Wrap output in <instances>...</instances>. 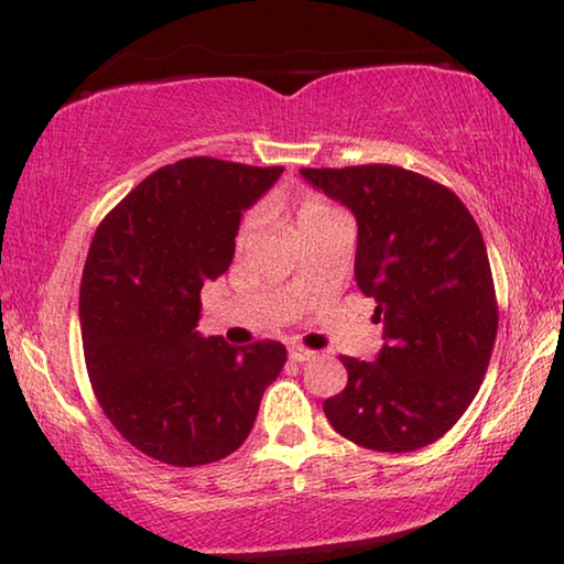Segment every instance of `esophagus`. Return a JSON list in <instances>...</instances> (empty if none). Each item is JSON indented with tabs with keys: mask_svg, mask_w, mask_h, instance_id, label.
<instances>
[{
	"mask_svg": "<svg viewBox=\"0 0 564 564\" xmlns=\"http://www.w3.org/2000/svg\"><path fill=\"white\" fill-rule=\"evenodd\" d=\"M313 356H316V352L308 350V348H301V346H291L289 348V358L293 362H305V360H311Z\"/></svg>",
	"mask_w": 564,
	"mask_h": 564,
	"instance_id": "esophagus-1",
	"label": "esophagus"
}]
</instances>
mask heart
<instances>
[{
    "instance_id": "1",
    "label": "heart",
    "mask_w": 564,
    "mask_h": 564,
    "mask_svg": "<svg viewBox=\"0 0 564 564\" xmlns=\"http://www.w3.org/2000/svg\"><path fill=\"white\" fill-rule=\"evenodd\" d=\"M336 214L338 212H333L330 206L321 204V202H303L301 208H299V216H295V221H299V228H305V226L323 221V218L336 216ZM259 226H261V216L259 214L248 216L243 228H241V238H248L251 234H256V228H259Z\"/></svg>"
}]
</instances>
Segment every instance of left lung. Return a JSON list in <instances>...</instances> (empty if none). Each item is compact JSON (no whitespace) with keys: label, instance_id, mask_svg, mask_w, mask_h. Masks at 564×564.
<instances>
[{"label":"left lung","instance_id":"8db88e82","mask_svg":"<svg viewBox=\"0 0 564 564\" xmlns=\"http://www.w3.org/2000/svg\"><path fill=\"white\" fill-rule=\"evenodd\" d=\"M301 176L356 216V283L383 323L373 362L340 358L348 386L323 413L368 451L431 445L473 403L498 336L480 228L451 188L413 171L370 164Z\"/></svg>","mask_w":564,"mask_h":564}]
</instances>
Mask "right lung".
<instances>
[{
  "label": "right lung",
  "mask_w": 564,
  "mask_h": 564,
  "mask_svg": "<svg viewBox=\"0 0 564 564\" xmlns=\"http://www.w3.org/2000/svg\"><path fill=\"white\" fill-rule=\"evenodd\" d=\"M281 166L194 156L151 174L104 218L82 275L79 323L104 415L137 451L196 467L248 437L285 346L202 336V289L228 271L243 212Z\"/></svg>",
  "instance_id": "add662e5"
}]
</instances>
